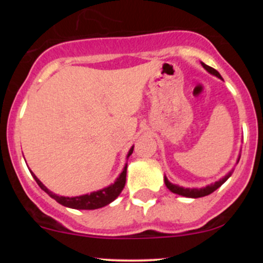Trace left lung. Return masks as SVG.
Returning a JSON list of instances; mask_svg holds the SVG:
<instances>
[{"label": "left lung", "mask_w": 263, "mask_h": 263, "mask_svg": "<svg viewBox=\"0 0 263 263\" xmlns=\"http://www.w3.org/2000/svg\"><path fill=\"white\" fill-rule=\"evenodd\" d=\"M201 65H203V68L205 69L206 71H209L210 74L215 75L216 78H219V79L222 80L221 75L219 74L218 70H215L214 68H211V66L204 64V63H201ZM238 159H240V156H238ZM237 159V162H238ZM231 176V172L230 173H228L224 178H221V179L218 180V182H215L214 184H210V185H206L204 186V188H183V186H179V185H176V184L171 183L170 180H168L167 177H164V183L165 185H167V188L171 190L172 193H174V194H178V195H182V197H186V198H201V197H205V195H209L211 194L213 192H215L216 189L220 188V186L224 184L226 180L229 179Z\"/></svg>", "instance_id": "8db88e82"}]
</instances>
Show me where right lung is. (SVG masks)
Here are the masks:
<instances>
[{
    "label": "right lung",
    "mask_w": 263,
    "mask_h": 263,
    "mask_svg": "<svg viewBox=\"0 0 263 263\" xmlns=\"http://www.w3.org/2000/svg\"><path fill=\"white\" fill-rule=\"evenodd\" d=\"M134 152V146L131 147L128 151L127 158L132 155ZM34 180L37 182V184L41 186L42 190H44L50 198H53L54 200L58 201L59 204L64 205V206L71 208V209H79V210H93V209H99V208L105 206V205L110 204L111 201H114L115 199L120 195V193L122 192V189L125 188L126 184V173H127V164H125L123 167V171L121 172L119 178L115 180L114 184L106 186V188L98 190V192H92L90 194H85V195H80V197H59V195L54 194L53 192H50L47 186L44 185L41 180L38 179L37 177L33 174V172H31Z\"/></svg>",
    "instance_id": "1"
}]
</instances>
